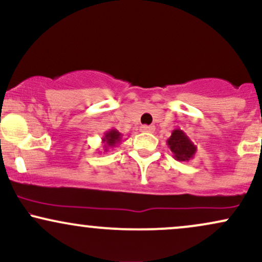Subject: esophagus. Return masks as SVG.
<instances>
[{
    "mask_svg": "<svg viewBox=\"0 0 262 262\" xmlns=\"http://www.w3.org/2000/svg\"><path fill=\"white\" fill-rule=\"evenodd\" d=\"M140 130L144 132V133H152L155 130L154 125H141Z\"/></svg>",
    "mask_w": 262,
    "mask_h": 262,
    "instance_id": "obj_1",
    "label": "esophagus"
}]
</instances>
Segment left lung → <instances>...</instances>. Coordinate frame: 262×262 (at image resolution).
Segmentation results:
<instances>
[{"label":"left lung","mask_w":262,"mask_h":262,"mask_svg":"<svg viewBox=\"0 0 262 262\" xmlns=\"http://www.w3.org/2000/svg\"><path fill=\"white\" fill-rule=\"evenodd\" d=\"M167 146L172 151L173 158L177 161L188 162L196 155L197 146L192 143V140L186 135L181 129H175L171 133V137L167 139Z\"/></svg>","instance_id":"left-lung-1"}]
</instances>
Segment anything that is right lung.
<instances>
[{"instance_id": "obj_1", "label": "right lung", "mask_w": 262, "mask_h": 262, "mask_svg": "<svg viewBox=\"0 0 262 262\" xmlns=\"http://www.w3.org/2000/svg\"><path fill=\"white\" fill-rule=\"evenodd\" d=\"M122 141V134L117 129H110L103 134L102 138V144H103V150L108 151L110 148H114Z\"/></svg>"}]
</instances>
